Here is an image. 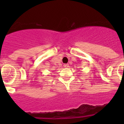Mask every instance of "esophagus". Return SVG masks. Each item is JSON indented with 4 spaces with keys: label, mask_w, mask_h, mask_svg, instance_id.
Wrapping results in <instances>:
<instances>
[{
    "label": "esophagus",
    "mask_w": 124,
    "mask_h": 124,
    "mask_svg": "<svg viewBox=\"0 0 124 124\" xmlns=\"http://www.w3.org/2000/svg\"><path fill=\"white\" fill-rule=\"evenodd\" d=\"M64 68H68V67H69V64H64Z\"/></svg>",
    "instance_id": "34e87169"
}]
</instances>
